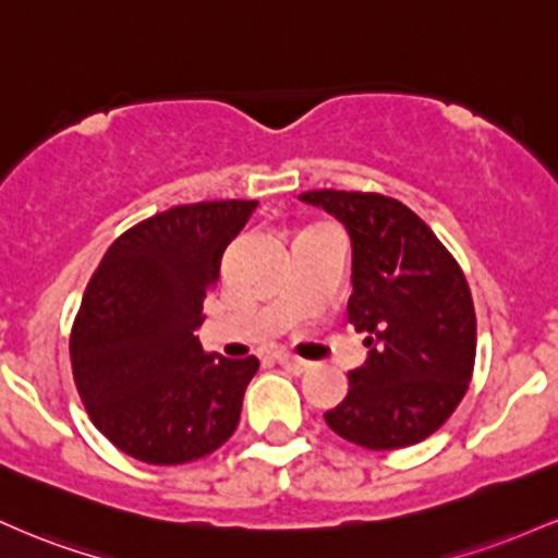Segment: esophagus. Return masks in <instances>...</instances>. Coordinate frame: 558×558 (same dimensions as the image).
I'll list each match as a JSON object with an SVG mask.
<instances>
[{
  "label": "esophagus",
  "instance_id": "34e87169",
  "mask_svg": "<svg viewBox=\"0 0 558 558\" xmlns=\"http://www.w3.org/2000/svg\"><path fill=\"white\" fill-rule=\"evenodd\" d=\"M277 363H281V366L290 368V372H295V374H303V372H308V368H311L308 361L295 359V355H290V353H279Z\"/></svg>",
  "mask_w": 558,
  "mask_h": 558
}]
</instances>
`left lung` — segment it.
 Listing matches in <instances>:
<instances>
[{
    "instance_id": "left-lung-1",
    "label": "left lung",
    "mask_w": 558,
    "mask_h": 558,
    "mask_svg": "<svg viewBox=\"0 0 558 558\" xmlns=\"http://www.w3.org/2000/svg\"><path fill=\"white\" fill-rule=\"evenodd\" d=\"M342 223L353 247L348 322L368 355L327 411L329 429L368 450H396L440 429L464 398L477 353L469 284L432 229L398 199L374 192L300 195Z\"/></svg>"
}]
</instances>
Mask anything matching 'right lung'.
Listing matches in <instances>:
<instances>
[{"label": "right lung", "instance_id": "obj_1", "mask_svg": "<svg viewBox=\"0 0 558 558\" xmlns=\"http://www.w3.org/2000/svg\"><path fill=\"white\" fill-rule=\"evenodd\" d=\"M255 199L179 205L112 242L71 335L78 396L131 459L173 466L221 448L240 424L258 359L205 353L195 331L223 250Z\"/></svg>", "mask_w": 558, "mask_h": 558}]
</instances>
